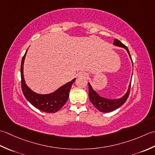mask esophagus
Segmentation results:
<instances>
[{
  "label": "esophagus",
  "mask_w": 155,
  "mask_h": 155,
  "mask_svg": "<svg viewBox=\"0 0 155 155\" xmlns=\"http://www.w3.org/2000/svg\"><path fill=\"white\" fill-rule=\"evenodd\" d=\"M79 76L80 77H87V75L86 73H83V74H80Z\"/></svg>",
  "instance_id": "esophagus-1"
}]
</instances>
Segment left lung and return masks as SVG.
<instances>
[{
  "label": "left lung",
  "instance_id": "8db88e82",
  "mask_svg": "<svg viewBox=\"0 0 155 155\" xmlns=\"http://www.w3.org/2000/svg\"><path fill=\"white\" fill-rule=\"evenodd\" d=\"M114 45L117 46V47H120L122 48H124L126 51H127L129 57L132 61V65H133V62H132V60L131 58V56L130 54V52H129V50L127 48V47L125 46L124 44L122 42L120 41L119 40L115 39L114 40ZM130 85L131 82L129 84L128 89L127 92H126L124 96H123L120 98L118 99H108V98H105V97H103L100 96L98 94H97L96 91L94 90L92 87L90 85V83H88V87H89V97L91 103L93 104V105L96 107V108L99 110L101 112H110L114 111L116 109H118L120 107L122 106L123 104L125 103L126 100L128 99V97L129 96V93H130Z\"/></svg>",
  "mask_w": 155,
  "mask_h": 155
}]
</instances>
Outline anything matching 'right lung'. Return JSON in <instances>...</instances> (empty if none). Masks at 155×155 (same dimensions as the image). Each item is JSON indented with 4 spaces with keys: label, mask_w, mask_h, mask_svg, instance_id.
<instances>
[{
    "label": "right lung",
    "mask_w": 155,
    "mask_h": 155,
    "mask_svg": "<svg viewBox=\"0 0 155 155\" xmlns=\"http://www.w3.org/2000/svg\"><path fill=\"white\" fill-rule=\"evenodd\" d=\"M28 50V49H27ZM27 50L23 57L21 65V87L24 96L32 105L38 110L46 113H55L61 109L67 102L71 87L75 78L59 87L54 92L48 94H37L31 90L25 83L23 75V65Z\"/></svg>",
    "instance_id": "right-lung-1"
}]
</instances>
